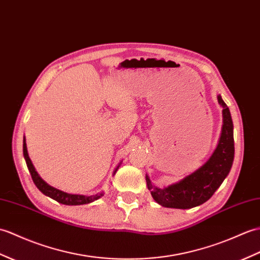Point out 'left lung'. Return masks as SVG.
I'll use <instances>...</instances> for the list:
<instances>
[{"mask_svg": "<svg viewBox=\"0 0 260 260\" xmlns=\"http://www.w3.org/2000/svg\"><path fill=\"white\" fill-rule=\"evenodd\" d=\"M217 100L222 107V129L218 145L210 158L194 173L178 183L158 188L146 175L147 188L159 205L168 208L188 209L207 202L231 172L234 161V125L231 112L221 96Z\"/></svg>", "mask_w": 260, "mask_h": 260, "instance_id": "1", "label": "left lung"}]
</instances>
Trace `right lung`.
<instances>
[{"instance_id": "1", "label": "right lung", "mask_w": 260, "mask_h": 260, "mask_svg": "<svg viewBox=\"0 0 260 260\" xmlns=\"http://www.w3.org/2000/svg\"><path fill=\"white\" fill-rule=\"evenodd\" d=\"M23 155H24V158H25L27 168H28L29 173H31L32 179H33L34 184L36 185V187H38V188L42 192H43L44 195L53 198L54 201H56V202L61 203L63 205H84V204L92 203V202L96 201V199H99L103 195H104V194H103V192H99V194L90 195V196L68 194V192H64L62 190L54 188V187H52V186L48 185L47 183H45L44 180L39 176L38 172L35 171V168H34L33 164H32V161H31V159H29V157H28L27 148H26V143H25V137H24V140H23ZM118 167H119V165L117 166V168ZM117 168L115 170V172H114V174L116 173Z\"/></svg>"}]
</instances>
